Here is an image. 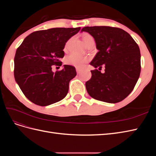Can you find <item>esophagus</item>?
Returning a JSON list of instances; mask_svg holds the SVG:
<instances>
[{
    "label": "esophagus",
    "mask_w": 156,
    "mask_h": 156,
    "mask_svg": "<svg viewBox=\"0 0 156 156\" xmlns=\"http://www.w3.org/2000/svg\"><path fill=\"white\" fill-rule=\"evenodd\" d=\"M76 71H77V74H80V73H81V70L78 69V68H76Z\"/></svg>",
    "instance_id": "esophagus-1"
}]
</instances>
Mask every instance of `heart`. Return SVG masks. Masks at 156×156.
<instances>
[{
	"label": "heart",
	"mask_w": 156,
	"mask_h": 156,
	"mask_svg": "<svg viewBox=\"0 0 156 156\" xmlns=\"http://www.w3.org/2000/svg\"><path fill=\"white\" fill-rule=\"evenodd\" d=\"M83 40L84 41V44L87 45L88 42L90 41L94 40L93 37L88 34H84L83 36ZM69 41L67 42V44H66L65 48H67L69 45ZM88 58L85 56H81L80 55L76 54V53H72L69 55H68L65 59V62L68 65L73 66L77 68H82L84 66V65L88 62Z\"/></svg>",
	"instance_id": "b5f03b06"
}]
</instances>
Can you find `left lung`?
I'll list each match as a JSON object with an SVG mask.
<instances>
[{"label":"left lung","mask_w":156,"mask_h":156,"mask_svg":"<svg viewBox=\"0 0 156 156\" xmlns=\"http://www.w3.org/2000/svg\"><path fill=\"white\" fill-rule=\"evenodd\" d=\"M95 40L99 51L90 65L105 73L92 70L86 82L88 94L95 100L110 103L120 102L129 95L140 73V53L137 44L128 33L119 28L107 26L85 27Z\"/></svg>","instance_id":"1"}]
</instances>
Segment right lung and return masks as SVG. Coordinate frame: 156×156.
Returning a JSON list of instances; mask_svg holds the SVG:
<instances>
[{"label":"right lung","mask_w":156,"mask_h":156,"mask_svg":"<svg viewBox=\"0 0 156 156\" xmlns=\"http://www.w3.org/2000/svg\"><path fill=\"white\" fill-rule=\"evenodd\" d=\"M81 29L53 28L31 33L17 49L14 77L24 95L34 104L48 106L67 95L69 83L77 75L75 67L64 65L55 73L52 66H61L60 59L68 40Z\"/></svg>","instance_id":"add662e5"}]
</instances>
